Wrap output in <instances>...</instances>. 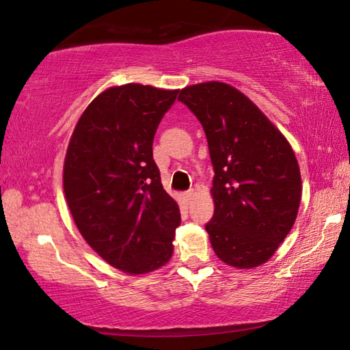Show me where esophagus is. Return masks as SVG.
<instances>
[{
  "mask_svg": "<svg viewBox=\"0 0 350 350\" xmlns=\"http://www.w3.org/2000/svg\"><path fill=\"white\" fill-rule=\"evenodd\" d=\"M193 198H194V191H193V189H188V191L185 193V199L189 202V200H191Z\"/></svg>",
  "mask_w": 350,
  "mask_h": 350,
  "instance_id": "esophagus-1",
  "label": "esophagus"
}]
</instances>
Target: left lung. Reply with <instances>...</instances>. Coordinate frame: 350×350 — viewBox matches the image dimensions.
Here are the masks:
<instances>
[{
  "instance_id": "obj_1",
  "label": "left lung",
  "mask_w": 350,
  "mask_h": 350,
  "mask_svg": "<svg viewBox=\"0 0 350 350\" xmlns=\"http://www.w3.org/2000/svg\"><path fill=\"white\" fill-rule=\"evenodd\" d=\"M182 103L202 125L215 170V215L205 225L216 256L236 269L267 262L292 230L301 202L298 161L287 139L236 88H183Z\"/></svg>"
}]
</instances>
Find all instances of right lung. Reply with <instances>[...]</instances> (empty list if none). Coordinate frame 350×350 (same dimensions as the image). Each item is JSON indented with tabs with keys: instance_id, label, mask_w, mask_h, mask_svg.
I'll return each instance as SVG.
<instances>
[{
	"instance_id": "1",
	"label": "right lung",
	"mask_w": 350,
	"mask_h": 350,
	"mask_svg": "<svg viewBox=\"0 0 350 350\" xmlns=\"http://www.w3.org/2000/svg\"><path fill=\"white\" fill-rule=\"evenodd\" d=\"M179 91L139 83L92 100L70 135L63 188L77 228L112 267L142 275L173 254L180 224L152 159L159 123Z\"/></svg>"
}]
</instances>
